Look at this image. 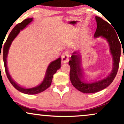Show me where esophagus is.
Masks as SVG:
<instances>
[{
  "mask_svg": "<svg viewBox=\"0 0 124 124\" xmlns=\"http://www.w3.org/2000/svg\"><path fill=\"white\" fill-rule=\"evenodd\" d=\"M69 61V54L68 52H65L62 55V62L63 63H67Z\"/></svg>",
  "mask_w": 124,
  "mask_h": 124,
  "instance_id": "esophagus-1",
  "label": "esophagus"
}]
</instances>
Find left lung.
I'll list each match as a JSON object with an SVG mask.
<instances>
[{
	"label": "left lung",
	"instance_id": "left-lung-1",
	"mask_svg": "<svg viewBox=\"0 0 124 124\" xmlns=\"http://www.w3.org/2000/svg\"><path fill=\"white\" fill-rule=\"evenodd\" d=\"M97 28L95 38H105L110 47V52L113 57V68L111 73L104 79L88 83L84 81L82 69L81 65V56L77 51L74 52L69 61L70 70L69 76L72 84L78 91L83 93H91L99 92L108 86L114 81L116 75L121 56V43L112 26L98 16L95 17Z\"/></svg>",
	"mask_w": 124,
	"mask_h": 124
}]
</instances>
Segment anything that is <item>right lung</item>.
<instances>
[{"instance_id":"1","label":"right lung","mask_w":124,"mask_h":124,"mask_svg":"<svg viewBox=\"0 0 124 124\" xmlns=\"http://www.w3.org/2000/svg\"><path fill=\"white\" fill-rule=\"evenodd\" d=\"M33 20V18H28L23 20L21 23H19L16 24L14 27L12 31H11L8 39H7L6 42L3 46V58L4 65H5V72H6L7 77L8 79L9 80L10 82L17 90L20 92H22L23 93L29 95L37 94V93H40L45 90L51 86L52 81V78L56 72L57 70L59 69L61 66V58H59L55 61H52L47 67L46 72V75L44 79L42 81V82L38 86L34 87L32 88H24L23 87L20 86L15 82L10 77L8 71V67H7V56H8V52H9V47L10 46L12 41L14 40V39L16 37L20 31L23 29L27 25H28Z\"/></svg>"}]
</instances>
